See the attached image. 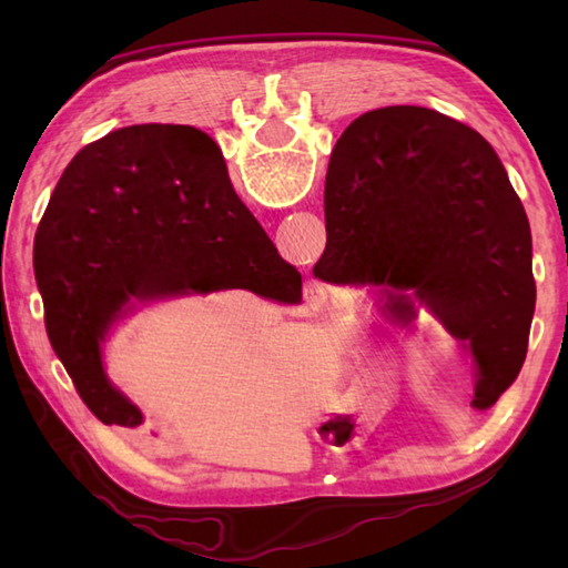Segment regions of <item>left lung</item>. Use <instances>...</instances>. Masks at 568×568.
Returning a JSON list of instances; mask_svg holds the SVG:
<instances>
[{
	"mask_svg": "<svg viewBox=\"0 0 568 568\" xmlns=\"http://www.w3.org/2000/svg\"><path fill=\"white\" fill-rule=\"evenodd\" d=\"M324 222L315 277L373 287L403 327L427 310L470 361V407L496 405L525 364L537 285L527 214L490 143L425 106L361 114L329 159Z\"/></svg>",
	"mask_w": 568,
	"mask_h": 568,
	"instance_id": "8db88e82",
	"label": "left lung"
}]
</instances>
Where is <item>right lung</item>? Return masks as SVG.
<instances>
[{
	"instance_id": "1",
	"label": "right lung",
	"mask_w": 568,
	"mask_h": 568,
	"mask_svg": "<svg viewBox=\"0 0 568 568\" xmlns=\"http://www.w3.org/2000/svg\"><path fill=\"white\" fill-rule=\"evenodd\" d=\"M45 332L104 425L141 409L104 371L102 346L136 305L244 287L295 303L303 275L239 200L220 146L195 126L139 124L84 146L60 175L33 241Z\"/></svg>"
}]
</instances>
